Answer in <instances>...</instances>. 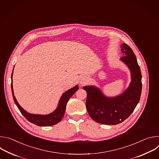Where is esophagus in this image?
I'll return each instance as SVG.
<instances>
[{
    "label": "esophagus",
    "instance_id": "esophagus-1",
    "mask_svg": "<svg viewBox=\"0 0 159 159\" xmlns=\"http://www.w3.org/2000/svg\"><path fill=\"white\" fill-rule=\"evenodd\" d=\"M87 77L85 76L80 77V84L81 85L85 84L87 82Z\"/></svg>",
    "mask_w": 159,
    "mask_h": 159
}]
</instances>
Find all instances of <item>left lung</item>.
<instances>
[{"label": "left lung", "instance_id": "8db88e82", "mask_svg": "<svg viewBox=\"0 0 159 159\" xmlns=\"http://www.w3.org/2000/svg\"><path fill=\"white\" fill-rule=\"evenodd\" d=\"M121 47L124 56L120 60L129 68L131 77L125 91L118 96L108 98L97 87H83L87 94L85 105L89 115L101 124L121 123L130 116L140 99L142 88L140 68L131 48L126 43H123Z\"/></svg>", "mask_w": 159, "mask_h": 159}]
</instances>
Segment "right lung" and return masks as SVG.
<instances>
[{
	"instance_id": "add662e5",
	"label": "right lung",
	"mask_w": 159,
	"mask_h": 159,
	"mask_svg": "<svg viewBox=\"0 0 159 159\" xmlns=\"http://www.w3.org/2000/svg\"><path fill=\"white\" fill-rule=\"evenodd\" d=\"M12 74H13V70L11 75V90H12V94L14 102L16 104L20 112H21V114L23 115L30 122L38 126H53L59 123L64 116L66 106L68 101L69 100V99L79 89V86L78 85H77L75 87H72V89H69V90H67V91L65 92L62 94L61 97L60 98V99L59 101L57 109L53 112L50 113V114L46 115L31 114V113L28 112L22 107H20V106L19 104V103L17 102L14 96L13 87H12Z\"/></svg>"
}]
</instances>
